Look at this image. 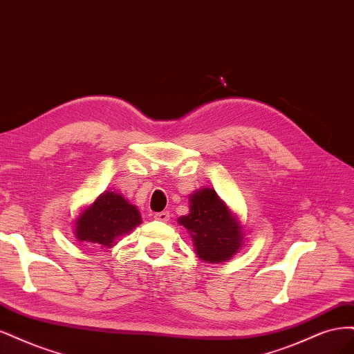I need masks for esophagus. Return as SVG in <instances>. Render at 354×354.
Listing matches in <instances>:
<instances>
[{"instance_id":"obj_1","label":"esophagus","mask_w":354,"mask_h":354,"mask_svg":"<svg viewBox=\"0 0 354 354\" xmlns=\"http://www.w3.org/2000/svg\"><path fill=\"white\" fill-rule=\"evenodd\" d=\"M169 218H170L169 212H158V213L154 214V219L156 221H160V222H167Z\"/></svg>"}]
</instances>
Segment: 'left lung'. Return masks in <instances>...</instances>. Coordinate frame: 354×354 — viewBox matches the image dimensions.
<instances>
[{
    "label": "left lung",
    "mask_w": 354,
    "mask_h": 354,
    "mask_svg": "<svg viewBox=\"0 0 354 354\" xmlns=\"http://www.w3.org/2000/svg\"><path fill=\"white\" fill-rule=\"evenodd\" d=\"M178 223L187 227L196 253L203 261L222 263L243 245V226L212 188L191 194L189 213L180 216Z\"/></svg>",
    "instance_id": "8db88e82"
}]
</instances>
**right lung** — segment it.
<instances>
[{
    "label": "right lung",
    "mask_w": 354,
    "mask_h": 354,
    "mask_svg": "<svg viewBox=\"0 0 354 354\" xmlns=\"http://www.w3.org/2000/svg\"><path fill=\"white\" fill-rule=\"evenodd\" d=\"M141 222L138 209L124 200L122 194L104 191L77 216L75 234L79 241L110 248Z\"/></svg>",
    "instance_id": "1"
}]
</instances>
